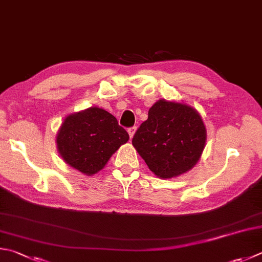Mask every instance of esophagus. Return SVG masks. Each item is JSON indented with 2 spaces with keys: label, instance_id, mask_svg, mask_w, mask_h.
I'll list each match as a JSON object with an SVG mask.
<instances>
[{
  "label": "esophagus",
  "instance_id": "esophagus-1",
  "mask_svg": "<svg viewBox=\"0 0 262 262\" xmlns=\"http://www.w3.org/2000/svg\"><path fill=\"white\" fill-rule=\"evenodd\" d=\"M127 132H129V136H130V138L132 139V137H133V135H135V132H136V126L129 127V129H127Z\"/></svg>",
  "mask_w": 262,
  "mask_h": 262
}]
</instances>
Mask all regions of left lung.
Returning a JSON list of instances; mask_svg holds the SVG:
<instances>
[{
  "label": "left lung",
  "instance_id": "1",
  "mask_svg": "<svg viewBox=\"0 0 262 262\" xmlns=\"http://www.w3.org/2000/svg\"><path fill=\"white\" fill-rule=\"evenodd\" d=\"M206 130L199 113L184 103L159 100L132 139L139 155L160 178L189 171L204 149Z\"/></svg>",
  "mask_w": 262,
  "mask_h": 262
}]
</instances>
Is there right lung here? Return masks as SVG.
Returning a JSON list of instances; mask_svg holds the SVG:
<instances>
[{
  "mask_svg": "<svg viewBox=\"0 0 262 262\" xmlns=\"http://www.w3.org/2000/svg\"><path fill=\"white\" fill-rule=\"evenodd\" d=\"M129 135L116 118L101 108H89L65 118L57 136V146L67 164L84 174H95L105 166Z\"/></svg>",
  "mask_w": 262,
  "mask_h": 262,
  "instance_id": "add662e5",
  "label": "right lung"
}]
</instances>
